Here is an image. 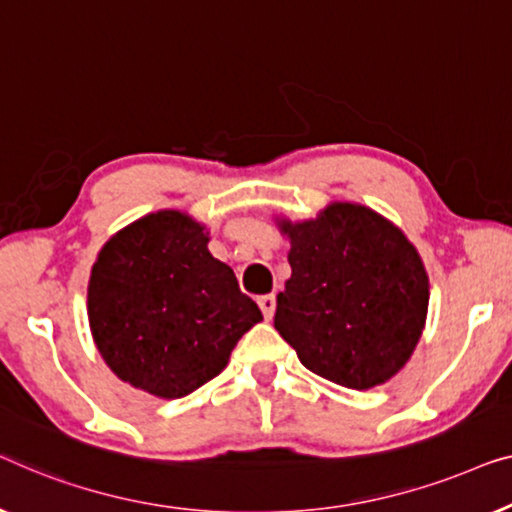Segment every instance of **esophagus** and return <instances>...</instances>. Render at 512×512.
<instances>
[{
  "label": "esophagus",
  "mask_w": 512,
  "mask_h": 512,
  "mask_svg": "<svg viewBox=\"0 0 512 512\" xmlns=\"http://www.w3.org/2000/svg\"><path fill=\"white\" fill-rule=\"evenodd\" d=\"M259 308H262V315L266 320L273 318V313H276V297L273 294H262V297L257 299Z\"/></svg>",
  "instance_id": "1"
}]
</instances>
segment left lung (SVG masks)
Instances as JSON below:
<instances>
[{"label":"left lung","instance_id":"left-lung-1","mask_svg":"<svg viewBox=\"0 0 512 512\" xmlns=\"http://www.w3.org/2000/svg\"><path fill=\"white\" fill-rule=\"evenodd\" d=\"M292 276L273 327L308 371L369 390L390 380L420 341L429 278L401 229L359 204H331L315 220H283Z\"/></svg>","mask_w":512,"mask_h":512}]
</instances>
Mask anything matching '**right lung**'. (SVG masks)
Masks as SVG:
<instances>
[{
    "label": "right lung",
    "mask_w": 512,
    "mask_h": 512,
    "mask_svg": "<svg viewBox=\"0 0 512 512\" xmlns=\"http://www.w3.org/2000/svg\"><path fill=\"white\" fill-rule=\"evenodd\" d=\"M206 243L204 227L185 213H150L115 234L92 266L97 348L115 376L155 397L181 399L218 376L262 320Z\"/></svg>",
    "instance_id": "1"
}]
</instances>
